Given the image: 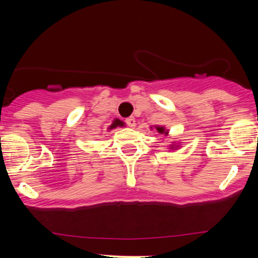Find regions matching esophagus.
<instances>
[{"instance_id":"esophagus-1","label":"esophagus","mask_w":258,"mask_h":258,"mask_svg":"<svg viewBox=\"0 0 258 258\" xmlns=\"http://www.w3.org/2000/svg\"><path fill=\"white\" fill-rule=\"evenodd\" d=\"M125 122H126V125L130 126V127H135L136 126L135 117H128V119L125 120Z\"/></svg>"}]
</instances>
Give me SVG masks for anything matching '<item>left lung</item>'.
I'll list each match as a JSON object with an SVG mask.
<instances>
[{
    "label": "left lung",
    "mask_w": 258,
    "mask_h": 258,
    "mask_svg": "<svg viewBox=\"0 0 258 258\" xmlns=\"http://www.w3.org/2000/svg\"><path fill=\"white\" fill-rule=\"evenodd\" d=\"M156 130H158V131H159V132H161V133L164 132V128H162V127H158V128H156Z\"/></svg>",
    "instance_id": "obj_1"
}]
</instances>
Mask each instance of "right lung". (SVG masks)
I'll list each match as a JSON object with an SVG mask.
<instances>
[{"label":"right lung","instance_id":"add662e5","mask_svg":"<svg viewBox=\"0 0 258 258\" xmlns=\"http://www.w3.org/2000/svg\"><path fill=\"white\" fill-rule=\"evenodd\" d=\"M122 125H123L122 121H120V120H115V121H114V123H112L110 128H114V127H116V126H122Z\"/></svg>","mask_w":258,"mask_h":258}]
</instances>
